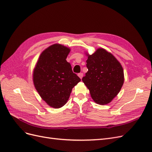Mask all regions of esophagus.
Returning a JSON list of instances; mask_svg holds the SVG:
<instances>
[{
	"label": "esophagus",
	"instance_id": "1",
	"mask_svg": "<svg viewBox=\"0 0 152 152\" xmlns=\"http://www.w3.org/2000/svg\"><path fill=\"white\" fill-rule=\"evenodd\" d=\"M78 76H79L80 79H82V77H83V73H79V74H78Z\"/></svg>",
	"mask_w": 152,
	"mask_h": 152
}]
</instances>
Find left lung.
<instances>
[{"label":"left lung","mask_w":152,"mask_h":152,"mask_svg":"<svg viewBox=\"0 0 152 152\" xmlns=\"http://www.w3.org/2000/svg\"><path fill=\"white\" fill-rule=\"evenodd\" d=\"M87 56L88 71L82 81L89 89L94 102L108 104L118 94L123 86L122 66L113 54L103 48Z\"/></svg>","instance_id":"obj_1"}]
</instances>
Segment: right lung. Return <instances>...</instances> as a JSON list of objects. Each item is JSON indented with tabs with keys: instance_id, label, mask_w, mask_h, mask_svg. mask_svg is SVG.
<instances>
[{
	"instance_id": "right-lung-1",
	"label": "right lung",
	"mask_w": 152,
	"mask_h": 152,
	"mask_svg": "<svg viewBox=\"0 0 152 152\" xmlns=\"http://www.w3.org/2000/svg\"><path fill=\"white\" fill-rule=\"evenodd\" d=\"M70 51V49L61 44L50 45L41 53L34 70L36 90L42 99L54 108L66 103L72 88L80 81L66 60Z\"/></svg>"
}]
</instances>
